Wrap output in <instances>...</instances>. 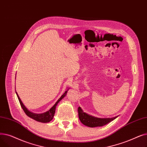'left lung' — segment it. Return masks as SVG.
Here are the masks:
<instances>
[{
  "label": "left lung",
  "mask_w": 147,
  "mask_h": 147,
  "mask_svg": "<svg viewBox=\"0 0 147 147\" xmlns=\"http://www.w3.org/2000/svg\"><path fill=\"white\" fill-rule=\"evenodd\" d=\"M78 117L80 121L86 126L90 127H100L106 125L109 122L115 120L118 116L113 118H98L84 113L81 107L78 109Z\"/></svg>",
  "instance_id": "8db88e82"
}]
</instances>
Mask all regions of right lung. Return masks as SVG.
Segmentation results:
<instances>
[{"label":"right lung","mask_w":147,"mask_h":147,"mask_svg":"<svg viewBox=\"0 0 147 147\" xmlns=\"http://www.w3.org/2000/svg\"><path fill=\"white\" fill-rule=\"evenodd\" d=\"M69 89H70L69 88H68L67 89V90L66 91V92L64 93V94H63L60 98L58 99V100L56 102V103H55L54 105L50 108V110L47 111V112H45V113H41V114H36V113H33V112L29 111V109H28L23 104V103L22 102V100L20 99V97L18 96V94H17V93L16 92V94L17 96V97L18 99V100L20 102V103L21 105V107H22L23 111H24V113H26V114L30 118H32V119L36 120L37 121H39V122H41V123H48L51 121L53 118L54 116V114H55V108H56L57 104L59 103V102L62 99H63L64 97L66 96V94H67V91L69 90Z\"/></svg>","instance_id":"1"}]
</instances>
